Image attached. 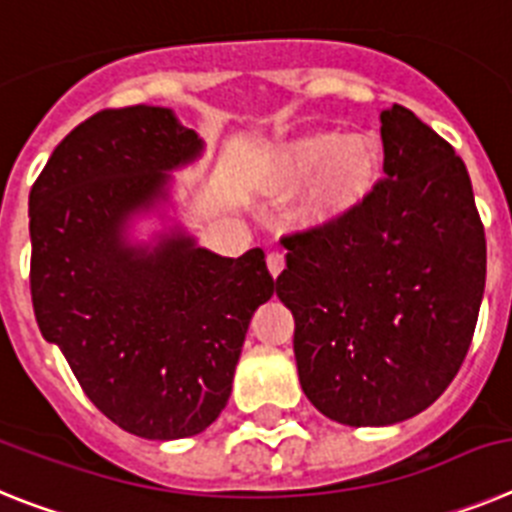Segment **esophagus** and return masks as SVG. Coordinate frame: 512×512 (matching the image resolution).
<instances>
[{"label": "esophagus", "instance_id": "esophagus-1", "mask_svg": "<svg viewBox=\"0 0 512 512\" xmlns=\"http://www.w3.org/2000/svg\"><path fill=\"white\" fill-rule=\"evenodd\" d=\"M283 268H286V255H283V252H270L268 255V270H270V275H273V278H278V275L283 273Z\"/></svg>", "mask_w": 512, "mask_h": 512}]
</instances>
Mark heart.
I'll return each mask as SVG.
<instances>
[{"instance_id":"heart-1","label":"heart","mask_w":512,"mask_h":512,"mask_svg":"<svg viewBox=\"0 0 512 512\" xmlns=\"http://www.w3.org/2000/svg\"><path fill=\"white\" fill-rule=\"evenodd\" d=\"M384 151L371 133L337 136L314 133L283 151L270 188L291 193L309 185L296 208V221L304 226H324L361 208L381 177Z\"/></svg>"}]
</instances>
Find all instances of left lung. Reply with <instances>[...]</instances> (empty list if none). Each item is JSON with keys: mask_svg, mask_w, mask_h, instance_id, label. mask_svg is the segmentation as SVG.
<instances>
[{"mask_svg": "<svg viewBox=\"0 0 512 512\" xmlns=\"http://www.w3.org/2000/svg\"><path fill=\"white\" fill-rule=\"evenodd\" d=\"M384 180L361 208L288 234L278 299L309 402L394 425L441 397L477 327L487 242L453 146L402 105L381 113Z\"/></svg>", "mask_w": 512, "mask_h": 512, "instance_id": "left-lung-1", "label": "left lung"}]
</instances>
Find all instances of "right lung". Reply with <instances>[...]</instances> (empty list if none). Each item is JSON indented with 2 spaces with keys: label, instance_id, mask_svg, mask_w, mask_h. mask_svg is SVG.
I'll return each instance as SVG.
<instances>
[{
  "label": "right lung",
  "instance_id": "1",
  "mask_svg": "<svg viewBox=\"0 0 512 512\" xmlns=\"http://www.w3.org/2000/svg\"><path fill=\"white\" fill-rule=\"evenodd\" d=\"M201 149L167 108L100 110L30 190L41 335L102 415L149 441L198 435L221 415L252 314L275 291L257 247L234 260L182 231L126 242L128 219L167 198V172Z\"/></svg>",
  "mask_w": 512,
  "mask_h": 512
}]
</instances>
